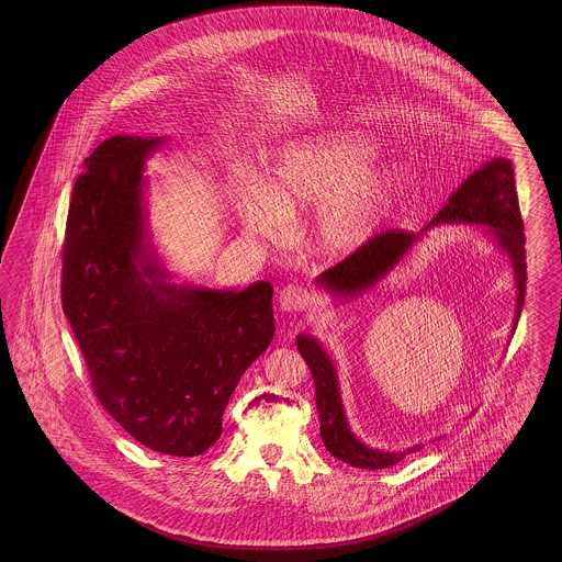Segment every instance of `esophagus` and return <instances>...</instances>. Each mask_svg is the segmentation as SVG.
<instances>
[{"instance_id": "34e87169", "label": "esophagus", "mask_w": 562, "mask_h": 562, "mask_svg": "<svg viewBox=\"0 0 562 562\" xmlns=\"http://www.w3.org/2000/svg\"><path fill=\"white\" fill-rule=\"evenodd\" d=\"M279 303L285 311H293V313H301V311L310 310L313 305V295L310 289L303 285H286L281 295H279Z\"/></svg>"}]
</instances>
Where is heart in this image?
<instances>
[{
	"mask_svg": "<svg viewBox=\"0 0 562 562\" xmlns=\"http://www.w3.org/2000/svg\"><path fill=\"white\" fill-rule=\"evenodd\" d=\"M370 140L351 134H325L286 146L267 170L265 191L240 199L239 213L252 235L273 239L279 215L317 206V240L323 252L358 249L378 225L392 196L387 168L370 165Z\"/></svg>",
	"mask_w": 562,
	"mask_h": 562,
	"instance_id": "obj_1",
	"label": "heart"
}]
</instances>
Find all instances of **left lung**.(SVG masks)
<instances>
[{"label": "left lung", "mask_w": 562, "mask_h": 562, "mask_svg": "<svg viewBox=\"0 0 562 562\" xmlns=\"http://www.w3.org/2000/svg\"><path fill=\"white\" fill-rule=\"evenodd\" d=\"M440 223H480L494 228V237L502 249L510 255L518 286L516 322L525 305L526 249L525 223L520 216L513 162L508 158H494L488 165L472 172L458 191L452 194L442 211L434 216L428 227ZM416 233L400 228L383 231L366 240L358 251L351 252L341 263L327 269L319 281L322 285L337 293H359L373 285L380 277L394 267L412 243L418 239ZM297 349L301 358L310 366L315 382V404L322 418V440L329 454L349 467L366 470H382L394 467L406 454L418 452L422 446H414L406 452H380L353 438L347 428L344 407L337 390L334 366L325 356L319 344L307 335H299Z\"/></svg>", "instance_id": "left-lung-1"}]
</instances>
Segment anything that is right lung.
<instances>
[{
	"instance_id": "obj_1",
	"label": "right lung",
	"mask_w": 562,
	"mask_h": 562,
	"mask_svg": "<svg viewBox=\"0 0 562 562\" xmlns=\"http://www.w3.org/2000/svg\"><path fill=\"white\" fill-rule=\"evenodd\" d=\"M156 144L112 136L86 158L61 245V310L108 414L146 448L191 458L221 438L228 397L273 339V286L160 281L140 203Z\"/></svg>"
}]
</instances>
